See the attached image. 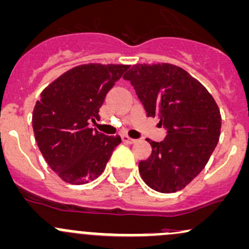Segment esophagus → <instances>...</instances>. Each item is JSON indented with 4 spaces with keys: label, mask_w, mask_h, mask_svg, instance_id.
<instances>
[{
    "label": "esophagus",
    "mask_w": 249,
    "mask_h": 249,
    "mask_svg": "<svg viewBox=\"0 0 249 249\" xmlns=\"http://www.w3.org/2000/svg\"><path fill=\"white\" fill-rule=\"evenodd\" d=\"M122 141L124 143H127V144H132V143H135V140H133V138H131V137H129L127 135H123L122 136Z\"/></svg>",
    "instance_id": "1"
}]
</instances>
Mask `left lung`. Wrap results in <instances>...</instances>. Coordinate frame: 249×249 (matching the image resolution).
Returning <instances> with one entry per match:
<instances>
[{
    "label": "left lung",
    "mask_w": 249,
    "mask_h": 249,
    "mask_svg": "<svg viewBox=\"0 0 249 249\" xmlns=\"http://www.w3.org/2000/svg\"><path fill=\"white\" fill-rule=\"evenodd\" d=\"M131 82L148 117L167 130L162 142L146 138L151 155L138 163L153 190L172 193L190 184L218 143L222 118L216 101L195 77L169 63L135 64L123 76Z\"/></svg>",
    "instance_id": "8db88e82"
}]
</instances>
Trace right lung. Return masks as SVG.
<instances>
[{
	"label": "right lung",
	"instance_id": "add662e5",
	"mask_svg": "<svg viewBox=\"0 0 249 249\" xmlns=\"http://www.w3.org/2000/svg\"><path fill=\"white\" fill-rule=\"evenodd\" d=\"M124 64L77 65L50 83L33 109L36 144L53 172L72 185L87 184L104 172L119 136L89 127L100 119L106 94L129 69Z\"/></svg>",
	"mask_w": 249,
	"mask_h": 249
}]
</instances>
